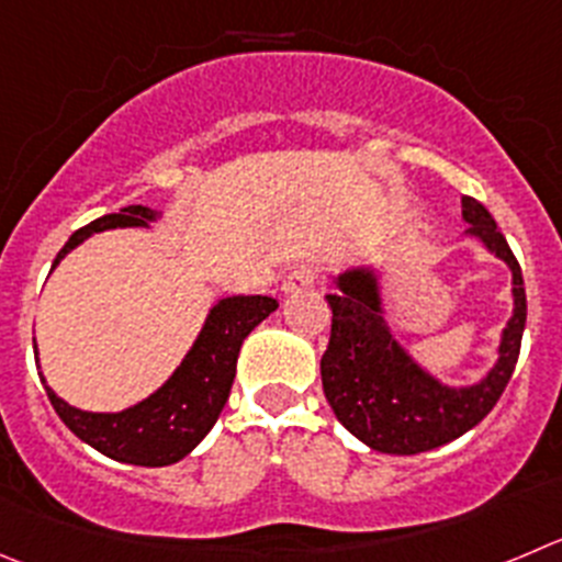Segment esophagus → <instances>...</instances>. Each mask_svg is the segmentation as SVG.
<instances>
[{"instance_id":"1","label":"esophagus","mask_w":562,"mask_h":562,"mask_svg":"<svg viewBox=\"0 0 562 562\" xmlns=\"http://www.w3.org/2000/svg\"><path fill=\"white\" fill-rule=\"evenodd\" d=\"M318 280V271L313 266H299V269L288 271L285 280H282V291L285 293H296L305 291V288H313V282Z\"/></svg>"}]
</instances>
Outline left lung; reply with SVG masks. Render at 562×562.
<instances>
[{
  "label": "left lung",
  "mask_w": 562,
  "mask_h": 562,
  "mask_svg": "<svg viewBox=\"0 0 562 562\" xmlns=\"http://www.w3.org/2000/svg\"><path fill=\"white\" fill-rule=\"evenodd\" d=\"M469 233L513 271L516 311L499 346V363L471 387H447L418 369L385 327L371 271H346L338 293H327L333 333L322 358V385L338 422L366 447L385 454H418L460 438L494 411L510 382L527 324L521 266L496 229L494 216L474 196H463Z\"/></svg>",
  "instance_id": "1"
}]
</instances>
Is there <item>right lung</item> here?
I'll return each mask as SVG.
<instances>
[{
  "label": "right lung",
  "instance_id": "add662e5",
  "mask_svg": "<svg viewBox=\"0 0 562 562\" xmlns=\"http://www.w3.org/2000/svg\"><path fill=\"white\" fill-rule=\"evenodd\" d=\"M155 218V210L144 204H130L122 213L97 218L77 229L57 251L55 269L66 251L93 233L113 227H146ZM280 302L271 296H229L222 299L210 311L204 329L199 333L196 344L186 355L180 369L171 380L151 393L149 400L122 413H86L66 402L46 385L52 407L71 432L97 452L133 465H171L186 458L199 440L216 424L218 413L229 400V387L235 380V363H238L240 344L246 335L274 313Z\"/></svg>",
  "mask_w": 562,
  "mask_h": 562
}]
</instances>
